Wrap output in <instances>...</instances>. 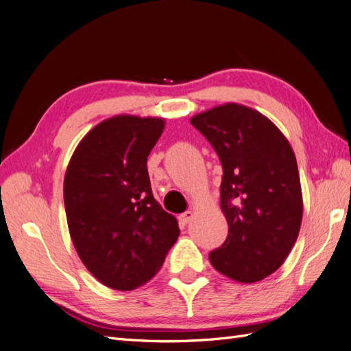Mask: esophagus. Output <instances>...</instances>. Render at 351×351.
Instances as JSON below:
<instances>
[{
    "mask_svg": "<svg viewBox=\"0 0 351 351\" xmlns=\"http://www.w3.org/2000/svg\"><path fill=\"white\" fill-rule=\"evenodd\" d=\"M192 218H193V212L192 210H186V212H183L182 215L178 217V221L182 222L183 226H186V224H189L190 221H192Z\"/></svg>",
    "mask_w": 351,
    "mask_h": 351,
    "instance_id": "1",
    "label": "esophagus"
}]
</instances>
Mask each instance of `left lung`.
<instances>
[{
    "label": "left lung",
    "instance_id": "1",
    "mask_svg": "<svg viewBox=\"0 0 351 351\" xmlns=\"http://www.w3.org/2000/svg\"><path fill=\"white\" fill-rule=\"evenodd\" d=\"M222 165V246L209 253L218 272L256 282L277 271L299 236L303 199L295 155L269 119L246 105L224 104L190 120Z\"/></svg>",
    "mask_w": 351,
    "mask_h": 351
}]
</instances>
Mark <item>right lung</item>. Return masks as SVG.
Returning a JSON list of instances; mask_svg holds the SVG:
<instances>
[{
  "mask_svg": "<svg viewBox=\"0 0 351 351\" xmlns=\"http://www.w3.org/2000/svg\"><path fill=\"white\" fill-rule=\"evenodd\" d=\"M165 121L117 115L95 125L64 177L69 231L84 267L104 285L130 291L161 269L177 219L152 195L147 155Z\"/></svg>",
  "mask_w": 351,
  "mask_h": 351,
  "instance_id": "right-lung-1",
  "label": "right lung"
}]
</instances>
